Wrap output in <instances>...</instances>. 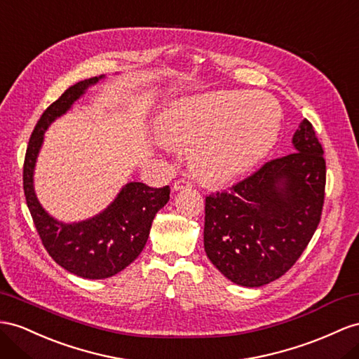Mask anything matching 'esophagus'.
Segmentation results:
<instances>
[{
  "mask_svg": "<svg viewBox=\"0 0 359 359\" xmlns=\"http://www.w3.org/2000/svg\"><path fill=\"white\" fill-rule=\"evenodd\" d=\"M174 191H182V189H188V188H191V183H189V180H187V179H179V180H176L174 182Z\"/></svg>",
  "mask_w": 359,
  "mask_h": 359,
  "instance_id": "34e87169",
  "label": "esophagus"
}]
</instances>
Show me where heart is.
Here are the masks:
<instances>
[{"instance_id":"obj_1","label":"heart","mask_w":359,"mask_h":359,"mask_svg":"<svg viewBox=\"0 0 359 359\" xmlns=\"http://www.w3.org/2000/svg\"><path fill=\"white\" fill-rule=\"evenodd\" d=\"M280 112L265 94L210 92L174 104L162 142L191 153V170L206 185H224L258 163L278 140Z\"/></svg>"}]
</instances>
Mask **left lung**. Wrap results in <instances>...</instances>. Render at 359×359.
Segmentation results:
<instances>
[{"instance_id":"8db88e82","label":"left lung","mask_w":359,"mask_h":359,"mask_svg":"<svg viewBox=\"0 0 359 359\" xmlns=\"http://www.w3.org/2000/svg\"><path fill=\"white\" fill-rule=\"evenodd\" d=\"M292 145V153L206 197L205 252L229 280L243 287H262L287 273L320 223L326 162L306 118Z\"/></svg>"}]
</instances>
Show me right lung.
<instances>
[{
	"label": "right lung",
	"instance_id": "right-lung-1",
	"mask_svg": "<svg viewBox=\"0 0 359 359\" xmlns=\"http://www.w3.org/2000/svg\"><path fill=\"white\" fill-rule=\"evenodd\" d=\"M100 77L69 86L47 107L30 136L24 159V194L45 250L60 267L85 279H106L130 265L149 240L154 215L170 200V187L151 188L130 182L103 212L86 222L65 224L45 212L36 198L33 171L43 133Z\"/></svg>",
	"mask_w": 359,
	"mask_h": 359
}]
</instances>
